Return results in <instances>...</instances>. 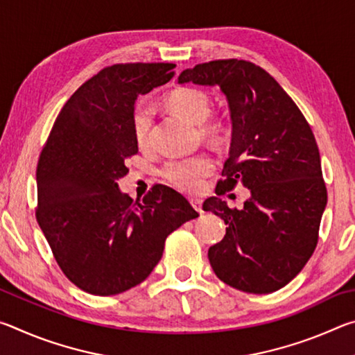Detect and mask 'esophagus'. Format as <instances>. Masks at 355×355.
Returning a JSON list of instances; mask_svg holds the SVG:
<instances>
[{
  "instance_id": "obj_1",
  "label": "esophagus",
  "mask_w": 355,
  "mask_h": 355,
  "mask_svg": "<svg viewBox=\"0 0 355 355\" xmlns=\"http://www.w3.org/2000/svg\"><path fill=\"white\" fill-rule=\"evenodd\" d=\"M191 205L194 207L197 211H199L200 214L203 213V208H202V200H199V199H191Z\"/></svg>"
}]
</instances>
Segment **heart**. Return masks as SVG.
Wrapping results in <instances>:
<instances>
[{
  "label": "heart",
  "mask_w": 355,
  "mask_h": 355,
  "mask_svg": "<svg viewBox=\"0 0 355 355\" xmlns=\"http://www.w3.org/2000/svg\"><path fill=\"white\" fill-rule=\"evenodd\" d=\"M166 105L171 110L192 123H200V135L208 141L222 142L228 137L230 128L224 119L207 120L211 110V98L199 87L182 86L173 89L166 97ZM150 128H152V110L147 105H137L133 112V133L139 148L150 146ZM214 171V163L208 155H196L189 158L171 159L161 167V177L167 183L186 192H197L205 178Z\"/></svg>",
  "instance_id": "heart-1"
}]
</instances>
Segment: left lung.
Segmentation results:
<instances>
[{
	"label": "left lung",
	"mask_w": 355,
	"mask_h": 355,
	"mask_svg": "<svg viewBox=\"0 0 355 355\" xmlns=\"http://www.w3.org/2000/svg\"><path fill=\"white\" fill-rule=\"evenodd\" d=\"M178 83L219 86L225 94L232 146L216 194L238 184L250 189L243 209L219 197L203 203L228 225L208 250L209 264L236 290L277 291L302 271L320 238L327 189L313 131L280 84L244 59L197 64Z\"/></svg>",
	"instance_id": "left-lung-1"
}]
</instances>
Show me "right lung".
<instances>
[{
    "mask_svg": "<svg viewBox=\"0 0 355 355\" xmlns=\"http://www.w3.org/2000/svg\"><path fill=\"white\" fill-rule=\"evenodd\" d=\"M173 69L166 62L101 69L62 106L39 156L35 218L65 277L95 296L139 285L163 257L166 238L199 216L164 184L142 202L117 186L137 153V95L171 81Z\"/></svg>",
    "mask_w": 355,
    "mask_h": 355,
    "instance_id": "right-lung-1",
    "label": "right lung"
}]
</instances>
